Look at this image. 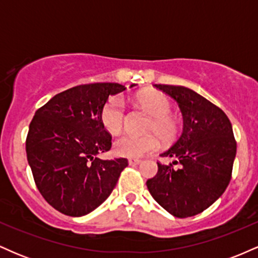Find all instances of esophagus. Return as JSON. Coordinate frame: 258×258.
<instances>
[{
    "instance_id": "1",
    "label": "esophagus",
    "mask_w": 258,
    "mask_h": 258,
    "mask_svg": "<svg viewBox=\"0 0 258 258\" xmlns=\"http://www.w3.org/2000/svg\"><path fill=\"white\" fill-rule=\"evenodd\" d=\"M141 164V160L139 159H130L128 160V165H131V166H136V165H139Z\"/></svg>"
}]
</instances>
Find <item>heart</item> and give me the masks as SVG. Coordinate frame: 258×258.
<instances>
[{
  "label": "heart",
  "mask_w": 258,
  "mask_h": 258,
  "mask_svg": "<svg viewBox=\"0 0 258 258\" xmlns=\"http://www.w3.org/2000/svg\"><path fill=\"white\" fill-rule=\"evenodd\" d=\"M136 100L143 109L153 115L149 131L156 132L164 141H171L178 132V122L171 115L172 104L165 94L156 91L143 92L136 97ZM100 121L106 131L117 133L125 125V103L121 97H111L100 111ZM160 147V139L155 133L146 136H135L125 133L114 141L112 148L117 156L138 159L155 152Z\"/></svg>",
  "instance_id": "heart-1"
}]
</instances>
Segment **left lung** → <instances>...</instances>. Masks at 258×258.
Masks as SVG:
<instances>
[{"label":"left lung","instance_id":"8db88e82","mask_svg":"<svg viewBox=\"0 0 258 258\" xmlns=\"http://www.w3.org/2000/svg\"><path fill=\"white\" fill-rule=\"evenodd\" d=\"M178 103L183 132L161 156L176 158L172 164L158 162V173L147 180L149 193L174 217H191L210 207L229 184L236 154L232 123L222 109L190 88L155 85Z\"/></svg>","mask_w":258,"mask_h":258}]
</instances>
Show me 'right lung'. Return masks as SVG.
<instances>
[{"label": "right lung", "instance_id": "obj_1", "mask_svg": "<svg viewBox=\"0 0 258 258\" xmlns=\"http://www.w3.org/2000/svg\"><path fill=\"white\" fill-rule=\"evenodd\" d=\"M125 90L111 82L80 85L35 112L26 137L28 162L41 195L61 214L80 217L102 205L128 165L125 158H97L111 148L100 111L109 96Z\"/></svg>", "mask_w": 258, "mask_h": 258}]
</instances>
